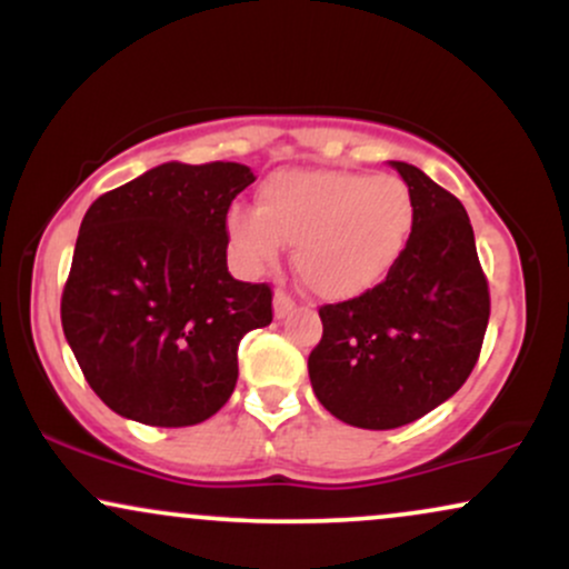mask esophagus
<instances>
[{
  "label": "esophagus",
  "instance_id": "1",
  "mask_svg": "<svg viewBox=\"0 0 569 569\" xmlns=\"http://www.w3.org/2000/svg\"><path fill=\"white\" fill-rule=\"evenodd\" d=\"M293 299H291V293H286V291H276V299H272V307H276V318H286L289 316V312L293 310Z\"/></svg>",
  "mask_w": 569,
  "mask_h": 569
}]
</instances>
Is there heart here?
Segmentation results:
<instances>
[{"mask_svg":"<svg viewBox=\"0 0 569 569\" xmlns=\"http://www.w3.org/2000/svg\"><path fill=\"white\" fill-rule=\"evenodd\" d=\"M415 227L409 187L390 173L289 171L259 187L257 208H232L227 232L248 272L293 246V270L316 297L345 302L380 286Z\"/></svg>","mask_w":569,"mask_h":569,"instance_id":"b5f03b06","label":"heart"}]
</instances>
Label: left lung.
<instances>
[{
  "mask_svg": "<svg viewBox=\"0 0 569 569\" xmlns=\"http://www.w3.org/2000/svg\"><path fill=\"white\" fill-rule=\"evenodd\" d=\"M415 227L380 286L318 310L323 337L307 358L312 390L337 420L390 430L462 388L489 321V286L462 202L409 162Z\"/></svg>",
  "mask_w": 569,
  "mask_h": 569,
  "instance_id": "1",
  "label": "left lung"
}]
</instances>
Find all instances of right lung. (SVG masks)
<instances>
[{
	"label": "right lung",
	"mask_w": 569,
	"mask_h": 569,
	"mask_svg": "<svg viewBox=\"0 0 569 569\" xmlns=\"http://www.w3.org/2000/svg\"><path fill=\"white\" fill-rule=\"evenodd\" d=\"M253 179L240 162H166L84 213L61 323L117 415L184 428L230 401L240 339L272 321L270 286L227 270V211Z\"/></svg>",
	"instance_id": "add662e5"
}]
</instances>
